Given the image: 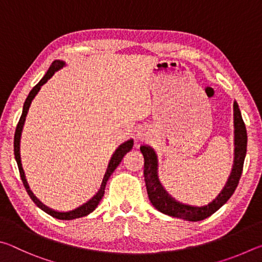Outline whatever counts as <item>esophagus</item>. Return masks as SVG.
Instances as JSON below:
<instances>
[{"mask_svg": "<svg viewBox=\"0 0 262 262\" xmlns=\"http://www.w3.org/2000/svg\"><path fill=\"white\" fill-rule=\"evenodd\" d=\"M139 139H142V135H139Z\"/></svg>", "mask_w": 262, "mask_h": 262, "instance_id": "1", "label": "esophagus"}]
</instances>
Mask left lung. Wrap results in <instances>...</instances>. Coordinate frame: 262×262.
Returning a JSON list of instances; mask_svg holds the SVG:
<instances>
[{"label": "left lung", "instance_id": "obj_1", "mask_svg": "<svg viewBox=\"0 0 262 262\" xmlns=\"http://www.w3.org/2000/svg\"><path fill=\"white\" fill-rule=\"evenodd\" d=\"M233 126H234V157L232 170L227 184L219 195L206 206H190L180 202L172 198L163 187L158 178V158L155 150L150 145H141V152L144 157V181L147 186V192L150 202L158 211L163 214L177 217L185 221L198 222L207 219L225 205L231 198L241 179L244 161L246 156L247 148V133L245 123L243 121L241 110L237 101L233 103Z\"/></svg>", "mask_w": 262, "mask_h": 262}]
</instances>
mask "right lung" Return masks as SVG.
<instances>
[{
    "label": "right lung",
    "mask_w": 262,
    "mask_h": 262,
    "mask_svg": "<svg viewBox=\"0 0 262 262\" xmlns=\"http://www.w3.org/2000/svg\"><path fill=\"white\" fill-rule=\"evenodd\" d=\"M64 66H66V62L62 61V60L53 61V63L51 64L50 69H48L47 73L43 75V77L40 79V82H39L37 85H35L32 89V90L30 91L28 98H26L25 103H24L23 112H21L20 119H19V121H18V125H17V127H16L15 137H14V152H15V159H16V162H17V165H18V170H19V174H20L21 181H23V185H24V187L26 189V192H28V194L30 195V198L32 199V201L39 208H40L41 210L47 212L48 215H51L52 217H54V219L69 221V220H75V219H79V217L86 216V215H89V214H90V212H92V211L96 209L97 206H98V203L101 200V198L104 196L106 184H107V180L110 179L111 174L113 173L115 168L118 167L119 164H120L123 156H125L127 152L130 151V149L133 148V144H134V141L130 139V140L123 142L122 144L119 145L118 149L115 150L114 154L112 155V157H111V159H110V163H108V165H107V168H106V172H105V174H104L103 181H101V185H100L99 190L96 193V195H95L94 198H91L90 200L86 201L85 203H83L82 206L77 207L76 209L69 210V211H56V210L51 209V208H48L47 206L43 205L41 201H39V199H37V196H34V194L32 193V190H31L30 187H29V184H28V181H26V178H25V173H24L23 166H21L20 152H19L21 130H23L26 115H28V111L30 108V105H31V103H32L33 98H34L35 96H37V94L39 92V90H40L43 84H45L48 81V79H50L53 76V75L55 74V72H57V70H60L61 68H63Z\"/></svg>",
    "instance_id": "1"
}]
</instances>
